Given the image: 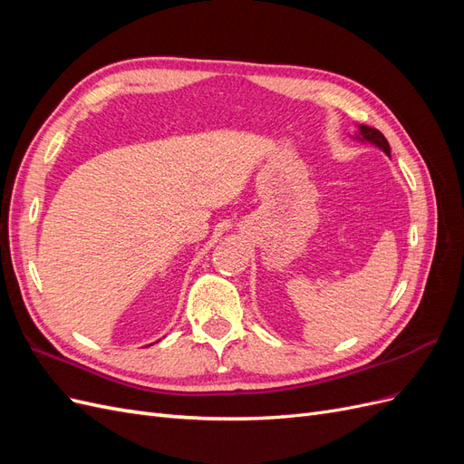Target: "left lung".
I'll return each instance as SVG.
<instances>
[{"label":"left lung","instance_id":"obj_1","mask_svg":"<svg viewBox=\"0 0 464 464\" xmlns=\"http://www.w3.org/2000/svg\"><path fill=\"white\" fill-rule=\"evenodd\" d=\"M353 139H356V141L360 143H370L377 149H382L387 157H391V149H389V143L387 139L383 137V133L375 130V128H370V125H358V130L354 131V135H350Z\"/></svg>","mask_w":464,"mask_h":464}]
</instances>
